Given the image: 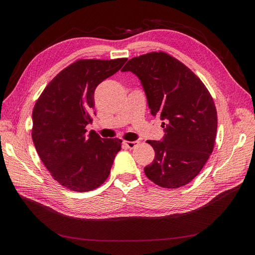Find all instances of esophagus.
Listing matches in <instances>:
<instances>
[{
	"label": "esophagus",
	"instance_id": "esophagus-1",
	"mask_svg": "<svg viewBox=\"0 0 255 255\" xmlns=\"http://www.w3.org/2000/svg\"><path fill=\"white\" fill-rule=\"evenodd\" d=\"M138 143H139L138 141H128V140L123 141V144H125L128 149H134Z\"/></svg>",
	"mask_w": 255,
	"mask_h": 255
}]
</instances>
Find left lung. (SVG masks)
<instances>
[{
    "label": "left lung",
    "mask_w": 255,
    "mask_h": 255,
    "mask_svg": "<svg viewBox=\"0 0 255 255\" xmlns=\"http://www.w3.org/2000/svg\"><path fill=\"white\" fill-rule=\"evenodd\" d=\"M122 71L139 78L151 114L165 120L163 141H146L155 151L143 169L146 177L164 188L188 184L214 150L218 120L210 91L188 67L161 51L133 57Z\"/></svg>",
    "instance_id": "left-lung-1"
}]
</instances>
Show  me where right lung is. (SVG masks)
<instances>
[{"instance_id":"1","label":"right lung","mask_w":255,"mask_h":255,"mask_svg":"<svg viewBox=\"0 0 255 255\" xmlns=\"http://www.w3.org/2000/svg\"><path fill=\"white\" fill-rule=\"evenodd\" d=\"M128 58L78 59L43 89L33 110L36 151L55 181L78 192L96 189L111 173L119 138L87 133L98 85L120 70Z\"/></svg>"}]
</instances>
